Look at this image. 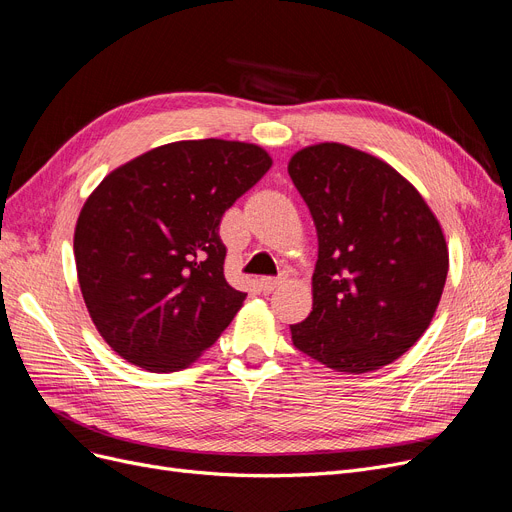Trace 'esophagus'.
Instances as JSON below:
<instances>
[{
	"instance_id": "esophagus-1",
	"label": "esophagus",
	"mask_w": 512,
	"mask_h": 512,
	"mask_svg": "<svg viewBox=\"0 0 512 512\" xmlns=\"http://www.w3.org/2000/svg\"><path fill=\"white\" fill-rule=\"evenodd\" d=\"M286 282V278L284 276H276V278H261V288L265 293H272V291H276L278 286H282Z\"/></svg>"
}]
</instances>
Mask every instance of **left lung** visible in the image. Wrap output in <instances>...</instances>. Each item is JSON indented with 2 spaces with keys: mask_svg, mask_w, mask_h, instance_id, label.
Segmentation results:
<instances>
[{
  "mask_svg": "<svg viewBox=\"0 0 512 512\" xmlns=\"http://www.w3.org/2000/svg\"><path fill=\"white\" fill-rule=\"evenodd\" d=\"M288 175L318 232L314 307L293 345L347 374L379 370L425 332L448 276V247L425 198L391 165L324 142Z\"/></svg>",
  "mask_w": 512,
  "mask_h": 512,
  "instance_id": "8db88e82",
  "label": "left lung"
}]
</instances>
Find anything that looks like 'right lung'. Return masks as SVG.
<instances>
[{"mask_svg": "<svg viewBox=\"0 0 512 512\" xmlns=\"http://www.w3.org/2000/svg\"><path fill=\"white\" fill-rule=\"evenodd\" d=\"M272 167L255 144L186 140L108 173L75 228L87 311L121 358L150 372L190 366L247 293L224 276V213Z\"/></svg>", "mask_w": 512, "mask_h": 512, "instance_id": "add662e5", "label": "right lung"}]
</instances>
